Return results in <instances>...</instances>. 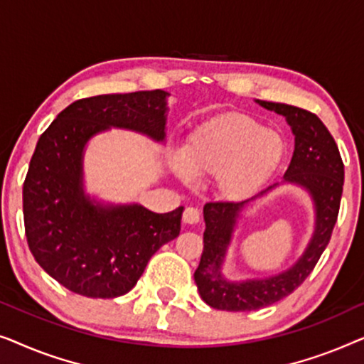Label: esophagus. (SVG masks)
I'll use <instances>...</instances> for the list:
<instances>
[{
	"instance_id": "34e87169",
	"label": "esophagus",
	"mask_w": 364,
	"mask_h": 364,
	"mask_svg": "<svg viewBox=\"0 0 364 364\" xmlns=\"http://www.w3.org/2000/svg\"><path fill=\"white\" fill-rule=\"evenodd\" d=\"M182 220H183V223H191V225H193V223H198V220H200V212L193 207H187L182 213Z\"/></svg>"
}]
</instances>
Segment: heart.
<instances>
[{"label":"heart","instance_id":"obj_1","mask_svg":"<svg viewBox=\"0 0 364 364\" xmlns=\"http://www.w3.org/2000/svg\"><path fill=\"white\" fill-rule=\"evenodd\" d=\"M285 156L287 142L280 132L232 112L200 124L188 136L183 156H172L171 166L183 182L193 176L215 177L218 196L240 202L272 181Z\"/></svg>","mask_w":364,"mask_h":364}]
</instances>
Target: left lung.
Instances as JSON below:
<instances>
[{"mask_svg": "<svg viewBox=\"0 0 364 364\" xmlns=\"http://www.w3.org/2000/svg\"><path fill=\"white\" fill-rule=\"evenodd\" d=\"M262 107L287 119L295 136V151L283 183H295L308 191L315 203V230L303 255L288 270L267 278L233 282L222 275L237 218L245 202H208L203 207V252L193 278L202 300L217 310L252 311L280 301L296 290L313 272L331 238L345 182V166L330 131L316 114L280 102L257 101ZM278 187L270 186L267 192Z\"/></svg>", "mask_w": 364, "mask_h": 364, "instance_id": "obj_1", "label": "left lung"}]
</instances>
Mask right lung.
<instances>
[{
    "label": "right lung",
    "mask_w": 364,
    "mask_h": 364,
    "mask_svg": "<svg viewBox=\"0 0 364 364\" xmlns=\"http://www.w3.org/2000/svg\"><path fill=\"white\" fill-rule=\"evenodd\" d=\"M167 97L156 89L79 99L39 137L23 186L28 245L43 270L77 295H126L154 253L181 233L183 207L104 205L82 183L84 149L96 134L117 127L164 142Z\"/></svg>",
    "instance_id": "right-lung-1"
}]
</instances>
